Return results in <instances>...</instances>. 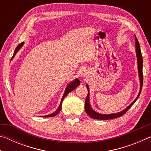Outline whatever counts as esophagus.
<instances>
[{
	"label": "esophagus",
	"mask_w": 151,
	"mask_h": 151,
	"mask_svg": "<svg viewBox=\"0 0 151 151\" xmlns=\"http://www.w3.org/2000/svg\"><path fill=\"white\" fill-rule=\"evenodd\" d=\"M83 76H85V73H83Z\"/></svg>",
	"instance_id": "1"
}]
</instances>
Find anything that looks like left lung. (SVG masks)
I'll return each instance as SVG.
<instances>
[{"instance_id":"left-lung-1","label":"left lung","mask_w":151,"mask_h":151,"mask_svg":"<svg viewBox=\"0 0 151 151\" xmlns=\"http://www.w3.org/2000/svg\"><path fill=\"white\" fill-rule=\"evenodd\" d=\"M135 41H136V52H137V61H138V69H139V78H140V91L139 93L138 94L137 97L136 99L132 102V103L130 104V105L127 107V109H125L124 111H122L121 112H119V113H115V114H99L98 112H96L95 111H94L93 109H91V107L90 106V104H89V93H88V86L86 85V87H87V90H88V94L86 98V101H85V111L86 113L88 114V115L90 116L93 119H99V120H109V119H115V118H118V117H120L123 115L124 114L126 113V112L128 111L131 107L133 105V104L136 102V101L139 98V96H140V92H141L142 88V84H143V75H142V54H141V51H140V46H139V43L138 40L137 39V37H135Z\"/></svg>"}]
</instances>
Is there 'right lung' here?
<instances>
[{
    "mask_svg": "<svg viewBox=\"0 0 151 151\" xmlns=\"http://www.w3.org/2000/svg\"><path fill=\"white\" fill-rule=\"evenodd\" d=\"M24 45V42H21V43H20V44L17 46V48H16V49H15L14 53L13 56H12V58L14 57V55H15V54H16V53L17 52V51L19 50L20 49V48L22 47V45ZM79 85H80V81H79V80H78V78H76L75 81H73V82H71V83L69 84V85H68L67 86V87L66 88L65 92V93H64L63 96V98H62V100H61L60 105H59V106H58V108L57 109V111H55V112H53V113H52V114H48V115H47V116H44L43 117H52V116H55L57 115V114H58V112H59L60 111L61 108H62V103H63V99L65 98V96H66V95H67V94H68V93H69L70 92L73 91L74 89L77 87V86H78Z\"/></svg>",
    "mask_w": 151,
    "mask_h": 151,
    "instance_id": "add662e5",
    "label": "right lung"
}]
</instances>
